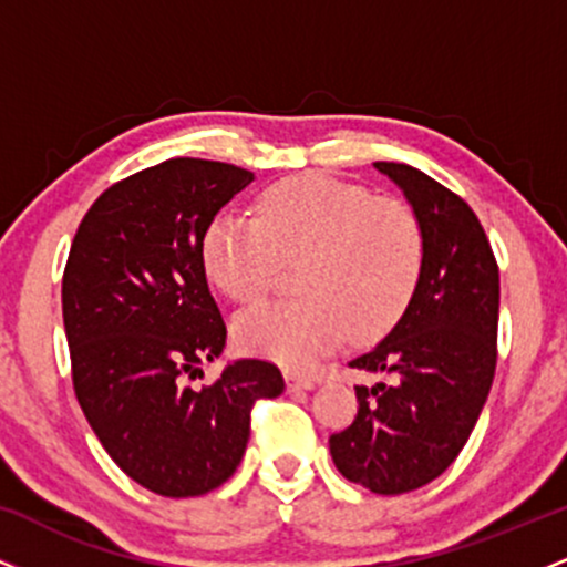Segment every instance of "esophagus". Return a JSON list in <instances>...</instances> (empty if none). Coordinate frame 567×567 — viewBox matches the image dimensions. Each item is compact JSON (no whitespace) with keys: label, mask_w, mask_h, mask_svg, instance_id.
I'll use <instances>...</instances> for the list:
<instances>
[{"label":"esophagus","mask_w":567,"mask_h":567,"mask_svg":"<svg viewBox=\"0 0 567 567\" xmlns=\"http://www.w3.org/2000/svg\"><path fill=\"white\" fill-rule=\"evenodd\" d=\"M285 381H288L290 392H296V389H315V379H309V375H301V373H292V370L285 373Z\"/></svg>","instance_id":"obj_1"}]
</instances>
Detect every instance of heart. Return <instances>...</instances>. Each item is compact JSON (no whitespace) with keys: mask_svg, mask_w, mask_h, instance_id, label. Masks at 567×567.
<instances>
[{"mask_svg":"<svg viewBox=\"0 0 567 567\" xmlns=\"http://www.w3.org/2000/svg\"><path fill=\"white\" fill-rule=\"evenodd\" d=\"M205 277L237 303L271 290L298 264L301 296L247 309L234 341L247 354L309 370L338 343L379 341L405 317L426 269V229L400 197L301 173L258 194L256 218L220 213L199 239Z\"/></svg>","mask_w":567,"mask_h":567,"instance_id":"1","label":"heart"}]
</instances>
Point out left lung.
Returning a JSON list of instances; mask_svg holds the SVG:
<instances>
[{
  "instance_id": "left-lung-1",
  "label": "left lung",
  "mask_w": 567,
  "mask_h": 567,
  "mask_svg": "<svg viewBox=\"0 0 567 567\" xmlns=\"http://www.w3.org/2000/svg\"><path fill=\"white\" fill-rule=\"evenodd\" d=\"M426 229V269L396 328L349 365L383 375L354 386V421L330 434L338 472L381 496L437 480L470 440L498 357V264L458 194L400 162H375Z\"/></svg>"
}]
</instances>
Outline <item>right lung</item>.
Wrapping results in <instances>:
<instances>
[{"mask_svg":"<svg viewBox=\"0 0 567 567\" xmlns=\"http://www.w3.org/2000/svg\"><path fill=\"white\" fill-rule=\"evenodd\" d=\"M250 181L245 167L194 157L127 175L84 213L63 269L84 419L127 477L167 498L224 485L245 455L252 405L285 389L269 360L188 383L226 347L199 261L202 231Z\"/></svg>","mask_w":567,"mask_h":567,"instance_id":"right-lung-1","label":"right lung"}]
</instances>
